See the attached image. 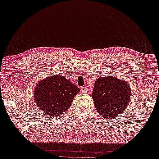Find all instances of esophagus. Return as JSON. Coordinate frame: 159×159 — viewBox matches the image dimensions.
<instances>
[{
    "instance_id": "34e87169",
    "label": "esophagus",
    "mask_w": 159,
    "mask_h": 159,
    "mask_svg": "<svg viewBox=\"0 0 159 159\" xmlns=\"http://www.w3.org/2000/svg\"><path fill=\"white\" fill-rule=\"evenodd\" d=\"M88 88H86V87H82L81 88V91L82 93H87L88 92Z\"/></svg>"
}]
</instances>
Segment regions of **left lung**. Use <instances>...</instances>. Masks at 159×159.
<instances>
[{
	"instance_id": "left-lung-1",
	"label": "left lung",
	"mask_w": 159,
	"mask_h": 159,
	"mask_svg": "<svg viewBox=\"0 0 159 159\" xmlns=\"http://www.w3.org/2000/svg\"><path fill=\"white\" fill-rule=\"evenodd\" d=\"M130 95L131 90L127 82L108 76L96 80L92 97L98 114L114 119L127 106Z\"/></svg>"
}]
</instances>
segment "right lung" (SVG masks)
I'll return each mask as SVG.
<instances>
[{
	"instance_id": "add662e5",
	"label": "right lung",
	"mask_w": 159,
	"mask_h": 159,
	"mask_svg": "<svg viewBox=\"0 0 159 159\" xmlns=\"http://www.w3.org/2000/svg\"><path fill=\"white\" fill-rule=\"evenodd\" d=\"M80 89L60 75L52 76L39 82L34 89V98L42 111L51 116L61 115L71 106Z\"/></svg>"
}]
</instances>
